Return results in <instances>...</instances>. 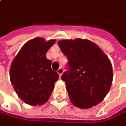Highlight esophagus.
<instances>
[{
    "label": "esophagus",
    "instance_id": "obj_1",
    "mask_svg": "<svg viewBox=\"0 0 126 126\" xmlns=\"http://www.w3.org/2000/svg\"><path fill=\"white\" fill-rule=\"evenodd\" d=\"M57 72L59 74V75H60V76H61V75H62V74L63 73V68H61V67H60V68H59V69H57Z\"/></svg>",
    "mask_w": 126,
    "mask_h": 126
}]
</instances>
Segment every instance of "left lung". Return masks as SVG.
<instances>
[{
    "instance_id": "left-lung-1",
    "label": "left lung",
    "mask_w": 126,
    "mask_h": 126,
    "mask_svg": "<svg viewBox=\"0 0 126 126\" xmlns=\"http://www.w3.org/2000/svg\"><path fill=\"white\" fill-rule=\"evenodd\" d=\"M58 46L67 56L69 71L63 74L72 103L80 109L99 104L113 80L111 63L103 50L89 40H61Z\"/></svg>"
}]
</instances>
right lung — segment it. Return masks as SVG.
Wrapping results in <instances>:
<instances>
[{"instance_id":"obj_1","label":"right lung","mask_w":126,"mask_h":126,"mask_svg":"<svg viewBox=\"0 0 126 126\" xmlns=\"http://www.w3.org/2000/svg\"><path fill=\"white\" fill-rule=\"evenodd\" d=\"M55 40L35 37L26 42L12 62L9 76L17 96L30 106H41L49 99L58 80L46 52Z\"/></svg>"}]
</instances>
